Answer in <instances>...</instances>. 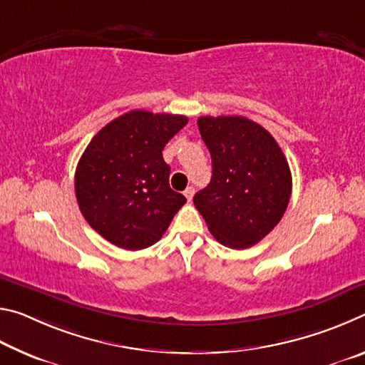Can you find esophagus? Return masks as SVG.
I'll return each instance as SVG.
<instances>
[{"label": "esophagus", "mask_w": 365, "mask_h": 365, "mask_svg": "<svg viewBox=\"0 0 365 365\" xmlns=\"http://www.w3.org/2000/svg\"><path fill=\"white\" fill-rule=\"evenodd\" d=\"M183 195H185V197H187L188 201H191V197H193V195H195V188L193 187H188L187 190L183 191Z\"/></svg>", "instance_id": "34e87169"}]
</instances>
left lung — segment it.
I'll return each instance as SVG.
<instances>
[{
  "label": "left lung",
  "instance_id": "8db88e82",
  "mask_svg": "<svg viewBox=\"0 0 365 365\" xmlns=\"http://www.w3.org/2000/svg\"><path fill=\"white\" fill-rule=\"evenodd\" d=\"M212 178L193 202L227 248L256 245L279 224L292 196V172L274 137L242 115L197 119Z\"/></svg>",
  "mask_w": 365,
  "mask_h": 365
}]
</instances>
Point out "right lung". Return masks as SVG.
I'll return each mask as SVG.
<instances>
[{
    "label": "right lung",
    "instance_id": "1",
    "mask_svg": "<svg viewBox=\"0 0 365 365\" xmlns=\"http://www.w3.org/2000/svg\"><path fill=\"white\" fill-rule=\"evenodd\" d=\"M188 119L135 109L98 132L80 158L76 196L90 227L119 248L159 242L187 197L170 188L163 150Z\"/></svg>",
    "mask_w": 365,
    "mask_h": 365
}]
</instances>
